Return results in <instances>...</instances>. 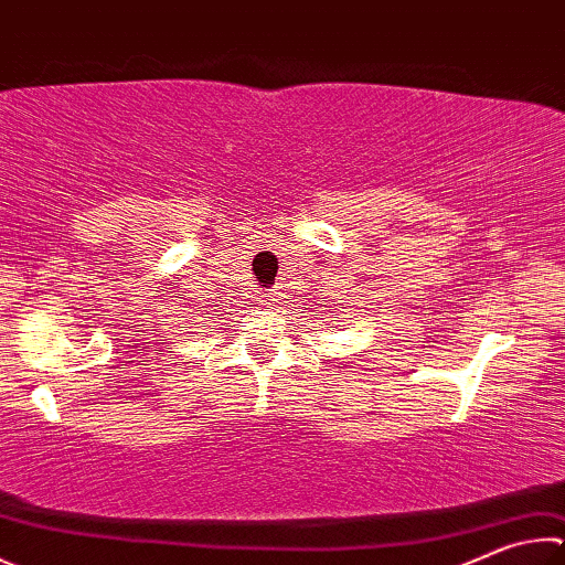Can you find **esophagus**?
Listing matches in <instances>:
<instances>
[{
	"instance_id": "obj_1",
	"label": "esophagus",
	"mask_w": 565,
	"mask_h": 565,
	"mask_svg": "<svg viewBox=\"0 0 565 565\" xmlns=\"http://www.w3.org/2000/svg\"><path fill=\"white\" fill-rule=\"evenodd\" d=\"M279 301H281V294L274 289V291H269V294H264V296H262L259 306H262V309H274V306H279Z\"/></svg>"
}]
</instances>
